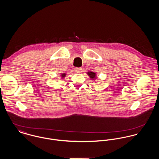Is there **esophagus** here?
Masks as SVG:
<instances>
[{
	"instance_id": "34e87169",
	"label": "esophagus",
	"mask_w": 159,
	"mask_h": 159,
	"mask_svg": "<svg viewBox=\"0 0 159 159\" xmlns=\"http://www.w3.org/2000/svg\"><path fill=\"white\" fill-rule=\"evenodd\" d=\"M82 71V69L81 68H75V71L77 73H81Z\"/></svg>"
}]
</instances>
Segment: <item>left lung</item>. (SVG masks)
Here are the masks:
<instances>
[{"label": "left lung", "mask_w": 159, "mask_h": 159, "mask_svg": "<svg viewBox=\"0 0 159 159\" xmlns=\"http://www.w3.org/2000/svg\"><path fill=\"white\" fill-rule=\"evenodd\" d=\"M88 75L90 79H91L92 80H95L96 79V74L95 72H91V71H88L87 72Z\"/></svg>", "instance_id": "1"}]
</instances>
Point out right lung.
<instances>
[{"mask_svg":"<svg viewBox=\"0 0 159 159\" xmlns=\"http://www.w3.org/2000/svg\"><path fill=\"white\" fill-rule=\"evenodd\" d=\"M66 73H63V74H61V75H60V78L61 79H63L65 76H66Z\"/></svg>","mask_w":159,"mask_h":159,"instance_id":"obj_1","label":"right lung"}]
</instances>
